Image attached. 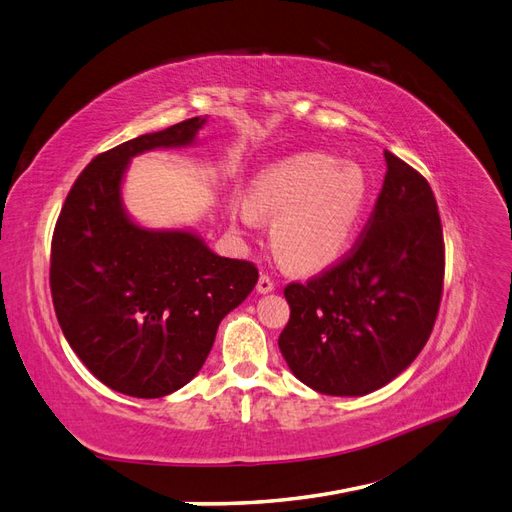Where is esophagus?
I'll return each instance as SVG.
<instances>
[{
  "label": "esophagus",
  "mask_w": 512,
  "mask_h": 512,
  "mask_svg": "<svg viewBox=\"0 0 512 512\" xmlns=\"http://www.w3.org/2000/svg\"><path fill=\"white\" fill-rule=\"evenodd\" d=\"M256 290H258L260 294H267V292L275 290V282L271 280L269 275H260V277H258V284H256Z\"/></svg>",
  "instance_id": "obj_1"
}]
</instances>
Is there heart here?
<instances>
[{"label": "heart", "mask_w": 512, "mask_h": 512, "mask_svg": "<svg viewBox=\"0 0 512 512\" xmlns=\"http://www.w3.org/2000/svg\"><path fill=\"white\" fill-rule=\"evenodd\" d=\"M369 200L371 181L359 164L299 153L256 175L237 218L243 224L254 215L275 218L277 256L297 271H320L346 254Z\"/></svg>", "instance_id": "1"}]
</instances>
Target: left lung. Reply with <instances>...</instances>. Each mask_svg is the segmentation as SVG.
Instances as JSON below:
<instances>
[{
    "label": "left lung",
    "mask_w": 512,
    "mask_h": 512,
    "mask_svg": "<svg viewBox=\"0 0 512 512\" xmlns=\"http://www.w3.org/2000/svg\"><path fill=\"white\" fill-rule=\"evenodd\" d=\"M386 177L352 250L284 288L280 350L322 395L359 397L397 378L427 344L444 286V237L427 179L384 151Z\"/></svg>",
    "instance_id": "left-lung-1"
}]
</instances>
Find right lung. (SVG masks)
<instances>
[{"label":"right lung","instance_id":"obj_1","mask_svg":"<svg viewBox=\"0 0 512 512\" xmlns=\"http://www.w3.org/2000/svg\"><path fill=\"white\" fill-rule=\"evenodd\" d=\"M205 119L108 149L76 177L51 241V294L70 348L108 389L156 399L188 384L222 318L258 282L254 262L222 258L188 230L134 224L121 203L128 162L194 143Z\"/></svg>","mask_w":512,"mask_h":512}]
</instances>
